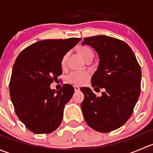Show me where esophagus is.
<instances>
[{
	"label": "esophagus",
	"mask_w": 153,
	"mask_h": 153,
	"mask_svg": "<svg viewBox=\"0 0 153 153\" xmlns=\"http://www.w3.org/2000/svg\"><path fill=\"white\" fill-rule=\"evenodd\" d=\"M74 89H75V92H79L80 91V87H78V86H74Z\"/></svg>",
	"instance_id": "obj_1"
}]
</instances>
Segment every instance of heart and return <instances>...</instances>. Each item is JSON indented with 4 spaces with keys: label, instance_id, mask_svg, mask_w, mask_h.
I'll list each match as a JSON object with an SVG mask.
<instances>
[{
    "label": "heart",
    "instance_id": "heart-1",
    "mask_svg": "<svg viewBox=\"0 0 153 153\" xmlns=\"http://www.w3.org/2000/svg\"><path fill=\"white\" fill-rule=\"evenodd\" d=\"M78 53L79 55L84 58V60L88 59L89 58H92L94 57L93 51L89 47H81L78 50ZM68 55L66 54L64 57H63L62 60H61V66L64 67L67 62ZM89 77V73L87 72H72L69 74H68L67 76V79L72 84H75V85H81V84H84L86 82V80Z\"/></svg>",
    "mask_w": 153,
    "mask_h": 153
}]
</instances>
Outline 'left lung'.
I'll return each mask as SVG.
<instances>
[{"instance_id":"left-lung-1","label":"left lung","mask_w":153,"mask_h":153,"mask_svg":"<svg viewBox=\"0 0 153 153\" xmlns=\"http://www.w3.org/2000/svg\"><path fill=\"white\" fill-rule=\"evenodd\" d=\"M82 45L92 47L100 59L91 79L92 86L105 89L98 97L89 88H81L83 115L93 129L111 132L132 115L141 92V67L131 48L121 40L97 35L84 38Z\"/></svg>"}]
</instances>
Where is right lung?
Returning <instances> with one entry per match:
<instances>
[{
  "mask_svg": "<svg viewBox=\"0 0 153 153\" xmlns=\"http://www.w3.org/2000/svg\"><path fill=\"white\" fill-rule=\"evenodd\" d=\"M81 38L44 40L29 46L15 60L10 83L12 102L21 122L36 134L50 133L61 124L64 106L75 89H50L62 74L61 60Z\"/></svg>",
  "mask_w": 153,
  "mask_h": 153,
  "instance_id": "obj_1",
  "label": "right lung"
}]
</instances>
